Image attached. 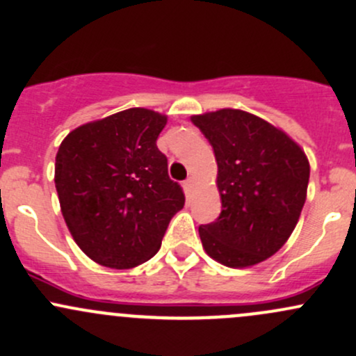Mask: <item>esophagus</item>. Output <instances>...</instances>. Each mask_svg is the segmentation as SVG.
I'll return each instance as SVG.
<instances>
[{"label":"esophagus","instance_id":"1","mask_svg":"<svg viewBox=\"0 0 356 356\" xmlns=\"http://www.w3.org/2000/svg\"><path fill=\"white\" fill-rule=\"evenodd\" d=\"M193 188H194V179L189 177L188 181H184V189L188 191V193H191V191H193Z\"/></svg>","mask_w":356,"mask_h":356}]
</instances>
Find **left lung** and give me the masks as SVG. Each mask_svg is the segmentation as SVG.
<instances>
[{"instance_id": "1", "label": "left lung", "mask_w": 356, "mask_h": 356, "mask_svg": "<svg viewBox=\"0 0 356 356\" xmlns=\"http://www.w3.org/2000/svg\"><path fill=\"white\" fill-rule=\"evenodd\" d=\"M215 152L218 220L200 227L203 249L228 268H250L290 238L307 197L310 165L283 129L241 109L191 115Z\"/></svg>"}]
</instances>
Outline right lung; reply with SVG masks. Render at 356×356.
<instances>
[{
    "label": "right lung",
    "mask_w": 356,
    "mask_h": 356,
    "mask_svg": "<svg viewBox=\"0 0 356 356\" xmlns=\"http://www.w3.org/2000/svg\"><path fill=\"white\" fill-rule=\"evenodd\" d=\"M165 124V114L133 107L78 126L59 145L54 184L63 218L97 264L147 263L184 207V193L156 148Z\"/></svg>",
    "instance_id": "add662e5"
}]
</instances>
